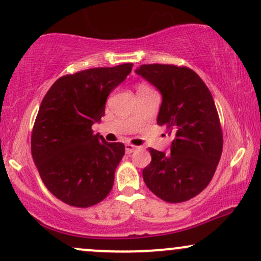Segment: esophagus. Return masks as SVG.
I'll return each mask as SVG.
<instances>
[{
    "label": "esophagus",
    "instance_id": "esophagus-1",
    "mask_svg": "<svg viewBox=\"0 0 261 261\" xmlns=\"http://www.w3.org/2000/svg\"><path fill=\"white\" fill-rule=\"evenodd\" d=\"M137 148H139V147L137 146H134V144H126V146H125V150H126V153L127 154H131V153L133 152H135V150H136Z\"/></svg>",
    "mask_w": 261,
    "mask_h": 261
}]
</instances>
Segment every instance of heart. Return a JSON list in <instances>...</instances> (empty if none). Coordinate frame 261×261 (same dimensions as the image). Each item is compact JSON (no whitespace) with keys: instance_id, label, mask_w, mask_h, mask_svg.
Here are the masks:
<instances>
[{"instance_id":"heart-1","label":"heart","mask_w":261,"mask_h":261,"mask_svg":"<svg viewBox=\"0 0 261 261\" xmlns=\"http://www.w3.org/2000/svg\"><path fill=\"white\" fill-rule=\"evenodd\" d=\"M144 89H150V87H148V86H147V85H144V84H140L139 87H137V91H139V90H144Z\"/></svg>"}]
</instances>
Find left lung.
Wrapping results in <instances>:
<instances>
[{
  "mask_svg": "<svg viewBox=\"0 0 261 261\" xmlns=\"http://www.w3.org/2000/svg\"><path fill=\"white\" fill-rule=\"evenodd\" d=\"M161 91L158 125L174 135L170 152L148 148L146 186L168 203L190 200L209 185L222 152V130L212 93L196 71L172 64H143L136 70Z\"/></svg>",
  "mask_w": 261,
  "mask_h": 261,
  "instance_id": "obj_1",
  "label": "left lung"
}]
</instances>
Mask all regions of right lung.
<instances>
[{
  "label": "right lung",
  "instance_id": "1",
  "mask_svg": "<svg viewBox=\"0 0 261 261\" xmlns=\"http://www.w3.org/2000/svg\"><path fill=\"white\" fill-rule=\"evenodd\" d=\"M133 63L63 75L47 91L31 133V153L47 190L63 203L89 208L111 192L125 146L93 134L107 97Z\"/></svg>",
  "mask_w": 261,
  "mask_h": 261
}]
</instances>
